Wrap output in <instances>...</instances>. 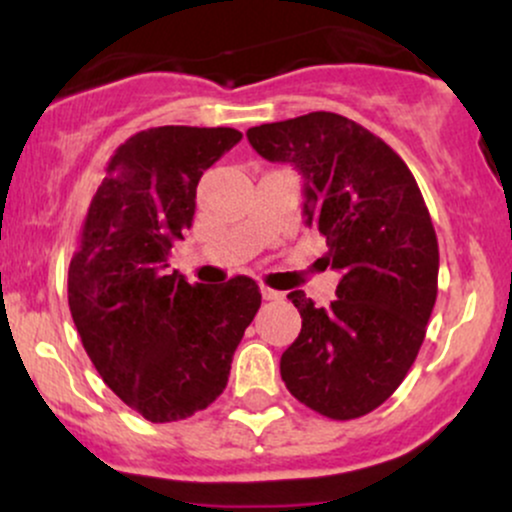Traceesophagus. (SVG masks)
<instances>
[{
	"label": "esophagus",
	"mask_w": 512,
	"mask_h": 512,
	"mask_svg": "<svg viewBox=\"0 0 512 512\" xmlns=\"http://www.w3.org/2000/svg\"><path fill=\"white\" fill-rule=\"evenodd\" d=\"M262 298L264 301H281V298H284V293L281 291H274V289H269V286H262Z\"/></svg>",
	"instance_id": "34e87169"
}]
</instances>
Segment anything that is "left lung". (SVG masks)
Instances as JSON below:
<instances>
[{"label": "left lung", "instance_id": "8db88e82", "mask_svg": "<svg viewBox=\"0 0 512 512\" xmlns=\"http://www.w3.org/2000/svg\"><path fill=\"white\" fill-rule=\"evenodd\" d=\"M248 142L298 170L305 223L342 274L330 308L289 293L303 325L281 354V380L317 414L358 419L397 390L424 344L438 293L431 214L407 163L344 115L250 127Z\"/></svg>", "mask_w": 512, "mask_h": 512}]
</instances>
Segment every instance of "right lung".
<instances>
[{"label":"right lung","mask_w":512,"mask_h":512,"mask_svg":"<svg viewBox=\"0 0 512 512\" xmlns=\"http://www.w3.org/2000/svg\"><path fill=\"white\" fill-rule=\"evenodd\" d=\"M231 127H154L117 146L69 262V310L103 383L151 424L207 409L260 308L250 276L221 286L166 272L204 170L236 146Z\"/></svg>","instance_id":"1"}]
</instances>
